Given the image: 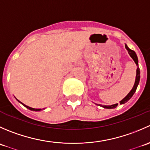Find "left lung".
<instances>
[{
	"label": "left lung",
	"mask_w": 150,
	"mask_h": 150,
	"mask_svg": "<svg viewBox=\"0 0 150 150\" xmlns=\"http://www.w3.org/2000/svg\"><path fill=\"white\" fill-rule=\"evenodd\" d=\"M125 48L127 49L128 54H129V55L131 56V58L133 59V60L135 62L136 64H137L138 67H137V76H136V81H135V83H134V87H133V88L131 89V91H130L129 93H128V95H127V96H125V97L123 99H122V100L120 101V104H125V102H128V101L129 100V99H131V97H132L133 95L134 94L135 91H137V86H138L139 83V81H140V69H139V68L138 58H137V54H136L135 51H133V50H131V49H130V48H128V46H127L126 44H125ZM117 104H112V105H108V106L102 105V104H97V105L101 106V107H104V108H106V109H113V108H115V107L117 106Z\"/></svg>",
	"instance_id": "left-lung-1"
}]
</instances>
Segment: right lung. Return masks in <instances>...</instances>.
Listing matches in <instances>:
<instances>
[{
    "label": "right lung",
    "mask_w": 150,
    "mask_h": 150,
    "mask_svg": "<svg viewBox=\"0 0 150 150\" xmlns=\"http://www.w3.org/2000/svg\"><path fill=\"white\" fill-rule=\"evenodd\" d=\"M16 100H17L18 102H20V103L22 104V105H24V106H25V107H26V108L29 109V110H33V111H40V110H41V109H35V108H32V107H28V106L25 105V104H23V103H22V102H19V101L18 100V99H16Z\"/></svg>",
    "instance_id": "right-lung-1"
}]
</instances>
